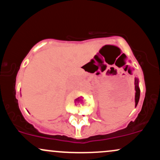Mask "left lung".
I'll list each match as a JSON object with an SVG mask.
<instances>
[{
	"label": "left lung",
	"instance_id": "left-lung-1",
	"mask_svg": "<svg viewBox=\"0 0 160 160\" xmlns=\"http://www.w3.org/2000/svg\"><path fill=\"white\" fill-rule=\"evenodd\" d=\"M134 84H135V106H137L138 105V102H139V99H140V88L138 87V79L135 78L134 80Z\"/></svg>",
	"mask_w": 160,
	"mask_h": 160
}]
</instances>
